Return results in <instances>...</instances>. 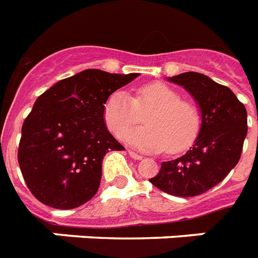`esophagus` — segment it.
Wrapping results in <instances>:
<instances>
[{
	"instance_id": "obj_1",
	"label": "esophagus",
	"mask_w": 258,
	"mask_h": 258,
	"mask_svg": "<svg viewBox=\"0 0 258 258\" xmlns=\"http://www.w3.org/2000/svg\"><path fill=\"white\" fill-rule=\"evenodd\" d=\"M128 154H130V157L133 158V159H142V155H139L138 153H135V151H131V150H128Z\"/></svg>"
}]
</instances>
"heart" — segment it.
<instances>
[{
  "mask_svg": "<svg viewBox=\"0 0 258 258\" xmlns=\"http://www.w3.org/2000/svg\"><path fill=\"white\" fill-rule=\"evenodd\" d=\"M104 120L109 131L121 137L145 116L143 127L125 134V141L146 151L175 154L184 150L200 131V112L191 101L180 99L165 83L138 87L133 97L116 91L104 103Z\"/></svg>",
  "mask_w": 258,
  "mask_h": 258,
  "instance_id": "obj_1",
  "label": "heart"
}]
</instances>
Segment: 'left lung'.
Wrapping results in <instances>:
<instances>
[{"instance_id":"obj_1","label":"left lung","mask_w":258,"mask_h":258,"mask_svg":"<svg viewBox=\"0 0 258 258\" xmlns=\"http://www.w3.org/2000/svg\"><path fill=\"white\" fill-rule=\"evenodd\" d=\"M170 82L183 86L200 104V135L187 153L162 162L150 182L176 197H196L218 184L238 163L248 134L246 108L228 88L197 72L172 76ZM258 120V119H257Z\"/></svg>"}]
</instances>
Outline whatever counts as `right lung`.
I'll list each match as a JSON object with an SVG mask.
<instances>
[{
    "label": "right lung",
    "mask_w": 258,
    "mask_h": 258,
    "mask_svg": "<svg viewBox=\"0 0 258 258\" xmlns=\"http://www.w3.org/2000/svg\"><path fill=\"white\" fill-rule=\"evenodd\" d=\"M138 76L86 70L37 97L22 124L17 154L36 200L68 210L96 194L104 155L124 150L105 127L104 103Z\"/></svg>",
    "instance_id": "1"
}]
</instances>
